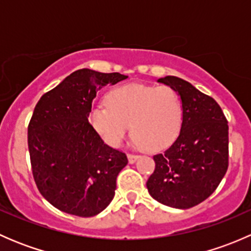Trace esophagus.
<instances>
[{
  "mask_svg": "<svg viewBox=\"0 0 251 251\" xmlns=\"http://www.w3.org/2000/svg\"><path fill=\"white\" fill-rule=\"evenodd\" d=\"M138 158H140V156L135 155V154H127V159H128V163L130 164L136 163V160H137Z\"/></svg>",
  "mask_w": 251,
  "mask_h": 251,
  "instance_id": "obj_1",
  "label": "esophagus"
}]
</instances>
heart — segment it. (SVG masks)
Wrapping results in <instances>:
<instances>
[{"instance_id": "1", "label": "heart", "mask_w": 251, "mask_h": 251, "mask_svg": "<svg viewBox=\"0 0 251 251\" xmlns=\"http://www.w3.org/2000/svg\"><path fill=\"white\" fill-rule=\"evenodd\" d=\"M88 124L111 147L131 133L146 151L165 149L176 140L182 125V105L168 86L128 83L107 96V105L96 104L88 113Z\"/></svg>"}]
</instances>
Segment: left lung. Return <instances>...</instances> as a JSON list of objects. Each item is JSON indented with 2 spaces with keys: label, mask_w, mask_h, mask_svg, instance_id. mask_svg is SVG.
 <instances>
[{
  "label": "left lung",
  "mask_w": 251,
  "mask_h": 251,
  "mask_svg": "<svg viewBox=\"0 0 251 251\" xmlns=\"http://www.w3.org/2000/svg\"><path fill=\"white\" fill-rule=\"evenodd\" d=\"M181 98L178 137L164 153L153 156L155 170L147 181L159 203L189 209L209 198L228 168V125L214 98L177 76L158 78Z\"/></svg>",
  "instance_id": "8db88e82"
}]
</instances>
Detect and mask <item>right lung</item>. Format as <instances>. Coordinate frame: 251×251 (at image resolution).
Segmentation results:
<instances>
[{"label": "right lung", "instance_id": "1", "mask_svg": "<svg viewBox=\"0 0 251 251\" xmlns=\"http://www.w3.org/2000/svg\"><path fill=\"white\" fill-rule=\"evenodd\" d=\"M127 78L119 73L78 69L37 102L27 127L32 175L40 193L67 214L91 217L115 196L125 153L105 144L88 124L100 90Z\"/></svg>", "mask_w": 251, "mask_h": 251}]
</instances>
